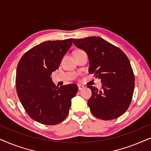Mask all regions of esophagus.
<instances>
[{
  "mask_svg": "<svg viewBox=\"0 0 151 151\" xmlns=\"http://www.w3.org/2000/svg\"><path fill=\"white\" fill-rule=\"evenodd\" d=\"M78 89L79 90H82V88H84V86L83 85H82V84H78Z\"/></svg>",
  "mask_w": 151,
  "mask_h": 151,
  "instance_id": "1",
  "label": "esophagus"
}]
</instances>
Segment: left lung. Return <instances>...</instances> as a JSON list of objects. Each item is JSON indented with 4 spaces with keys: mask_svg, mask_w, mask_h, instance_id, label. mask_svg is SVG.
Here are the masks:
<instances>
[{
    "mask_svg": "<svg viewBox=\"0 0 151 151\" xmlns=\"http://www.w3.org/2000/svg\"><path fill=\"white\" fill-rule=\"evenodd\" d=\"M73 43L87 53L89 73L102 82L101 90L88 86L92 92L87 103L91 112L104 120L121 116L131 104L135 87V76L127 55L100 37L74 39Z\"/></svg>",
    "mask_w": 151,
    "mask_h": 151,
    "instance_id": "8db88e82",
    "label": "left lung"
}]
</instances>
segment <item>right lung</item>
Instances as JSON below:
<instances>
[{
	"label": "right lung",
	"instance_id": "1",
	"mask_svg": "<svg viewBox=\"0 0 151 151\" xmlns=\"http://www.w3.org/2000/svg\"><path fill=\"white\" fill-rule=\"evenodd\" d=\"M73 38L45 41L27 51L18 62L16 86L18 98L31 118L45 125H55L69 113L78 86H55L50 76L58 69Z\"/></svg>",
	"mask_w": 151,
	"mask_h": 151
}]
</instances>
